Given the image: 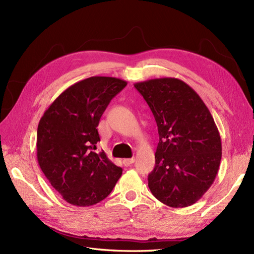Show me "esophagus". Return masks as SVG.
I'll use <instances>...</instances> for the list:
<instances>
[{"mask_svg": "<svg viewBox=\"0 0 254 254\" xmlns=\"http://www.w3.org/2000/svg\"><path fill=\"white\" fill-rule=\"evenodd\" d=\"M134 158H129V159H124L123 160V163H124L125 166H130L134 162Z\"/></svg>", "mask_w": 254, "mask_h": 254, "instance_id": "obj_1", "label": "esophagus"}]
</instances>
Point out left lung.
I'll return each instance as SVG.
<instances>
[{
    "label": "left lung",
    "mask_w": 254,
    "mask_h": 254,
    "mask_svg": "<svg viewBox=\"0 0 254 254\" xmlns=\"http://www.w3.org/2000/svg\"><path fill=\"white\" fill-rule=\"evenodd\" d=\"M155 117L159 143L149 190L171 207H186L213 184L221 159V140L211 112L196 92L178 78L134 83Z\"/></svg>",
    "instance_id": "left-lung-1"
}]
</instances>
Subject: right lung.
<instances>
[{"instance_id": "1", "label": "right lung", "mask_w": 254, "mask_h": 254, "mask_svg": "<svg viewBox=\"0 0 254 254\" xmlns=\"http://www.w3.org/2000/svg\"><path fill=\"white\" fill-rule=\"evenodd\" d=\"M127 81L93 76L64 90L39 122L37 130L38 163L52 187L76 206L98 203L108 196L123 170L104 151L97 126L107 106Z\"/></svg>"}]
</instances>
